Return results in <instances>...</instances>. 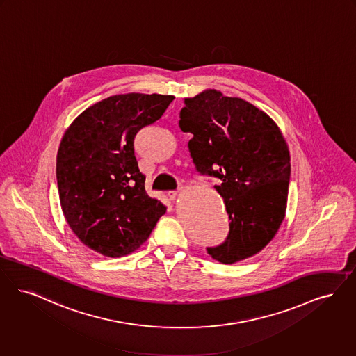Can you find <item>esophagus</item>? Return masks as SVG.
Returning a JSON list of instances; mask_svg holds the SVG:
<instances>
[{
    "label": "esophagus",
    "instance_id": "1",
    "mask_svg": "<svg viewBox=\"0 0 356 356\" xmlns=\"http://www.w3.org/2000/svg\"><path fill=\"white\" fill-rule=\"evenodd\" d=\"M177 196H179V191H170L168 192V199L172 200V201L176 199Z\"/></svg>",
    "mask_w": 356,
    "mask_h": 356
}]
</instances>
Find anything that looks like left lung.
Segmentation results:
<instances>
[{
    "mask_svg": "<svg viewBox=\"0 0 356 356\" xmlns=\"http://www.w3.org/2000/svg\"><path fill=\"white\" fill-rule=\"evenodd\" d=\"M179 124L193 135L188 148L197 172L220 179L214 188L230 220L228 238L208 253L227 265L259 253L287 207L290 152L281 129L252 103L213 88L184 98Z\"/></svg>",
    "mask_w": 356,
    "mask_h": 356,
    "instance_id": "1",
    "label": "left lung"
}]
</instances>
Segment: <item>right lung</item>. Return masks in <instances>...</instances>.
I'll list each match as a JSON object with an SVG mask.
<instances>
[{"label":"right lung","mask_w":356,"mask_h":356,"mask_svg":"<svg viewBox=\"0 0 356 356\" xmlns=\"http://www.w3.org/2000/svg\"><path fill=\"white\" fill-rule=\"evenodd\" d=\"M173 95L129 92L90 106L66 129L57 183L65 218L87 248L127 256L149 237L167 208L147 195L134 140L159 120Z\"/></svg>","instance_id":"1"}]
</instances>
